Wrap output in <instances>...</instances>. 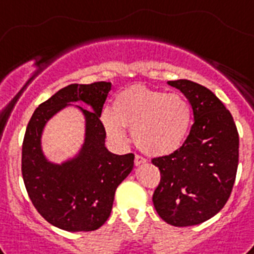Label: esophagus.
I'll return each instance as SVG.
<instances>
[{"instance_id": "1", "label": "esophagus", "mask_w": 254, "mask_h": 254, "mask_svg": "<svg viewBox=\"0 0 254 254\" xmlns=\"http://www.w3.org/2000/svg\"><path fill=\"white\" fill-rule=\"evenodd\" d=\"M145 161H147V160H145L143 156H140V154H135V160H134V164H135L136 166H138V165H140V164H144Z\"/></svg>"}]
</instances>
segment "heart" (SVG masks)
I'll use <instances>...</instances> for the list:
<instances>
[{"label":"heart","mask_w":254,"mask_h":254,"mask_svg":"<svg viewBox=\"0 0 254 254\" xmlns=\"http://www.w3.org/2000/svg\"><path fill=\"white\" fill-rule=\"evenodd\" d=\"M102 121L114 139L124 140V127H127L143 152L164 156L184 143L191 123V107L180 93L133 85L118 94L112 114L105 112Z\"/></svg>","instance_id":"1"}]
</instances>
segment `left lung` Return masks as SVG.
I'll list each match as a JSON object with an SVG mask.
<instances>
[{"instance_id": "1", "label": "left lung", "mask_w": 254, "mask_h": 254, "mask_svg": "<svg viewBox=\"0 0 254 254\" xmlns=\"http://www.w3.org/2000/svg\"><path fill=\"white\" fill-rule=\"evenodd\" d=\"M188 98L194 123L180 148L152 158L161 179L153 206L173 226L202 224L226 204L239 162V134L230 111L203 85L180 79L167 81Z\"/></svg>"}]
</instances>
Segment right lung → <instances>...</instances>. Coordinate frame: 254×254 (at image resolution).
<instances>
[{
  "instance_id": "right-lung-1",
  "label": "right lung",
  "mask_w": 254,
  "mask_h": 254,
  "mask_svg": "<svg viewBox=\"0 0 254 254\" xmlns=\"http://www.w3.org/2000/svg\"><path fill=\"white\" fill-rule=\"evenodd\" d=\"M109 81L70 84L41 103L28 123L21 149V174L26 191L39 215L66 231H93L110 217L115 191L133 170L134 154L119 156L105 147L106 130L100 120ZM83 100L87 121L86 142L74 160L54 165L44 158L40 135L45 123L70 102Z\"/></svg>"
}]
</instances>
